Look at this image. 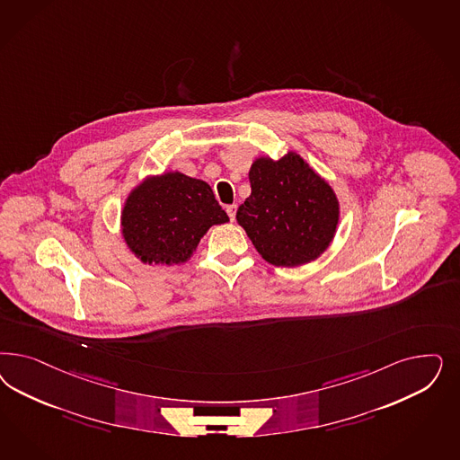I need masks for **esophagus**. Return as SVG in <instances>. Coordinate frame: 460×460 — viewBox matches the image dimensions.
<instances>
[{"instance_id":"esophagus-1","label":"esophagus","mask_w":460,"mask_h":460,"mask_svg":"<svg viewBox=\"0 0 460 460\" xmlns=\"http://www.w3.org/2000/svg\"><path fill=\"white\" fill-rule=\"evenodd\" d=\"M226 213H228L230 220L234 222V220H235V213H237V205H228V207H226Z\"/></svg>"}]
</instances>
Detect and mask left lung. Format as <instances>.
<instances>
[{
	"instance_id": "obj_1",
	"label": "left lung",
	"mask_w": 460,
	"mask_h": 460,
	"mask_svg": "<svg viewBox=\"0 0 460 460\" xmlns=\"http://www.w3.org/2000/svg\"><path fill=\"white\" fill-rule=\"evenodd\" d=\"M252 193L237 209V222L269 264L296 267L325 252L339 225V199L301 155L255 159Z\"/></svg>"
}]
</instances>
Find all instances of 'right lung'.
<instances>
[{"mask_svg": "<svg viewBox=\"0 0 460 460\" xmlns=\"http://www.w3.org/2000/svg\"><path fill=\"white\" fill-rule=\"evenodd\" d=\"M226 222L209 184L178 171L140 182L121 209L123 238L144 264L190 261L209 226Z\"/></svg>", "mask_w": 460, "mask_h": 460, "instance_id": "1", "label": "right lung"}]
</instances>
